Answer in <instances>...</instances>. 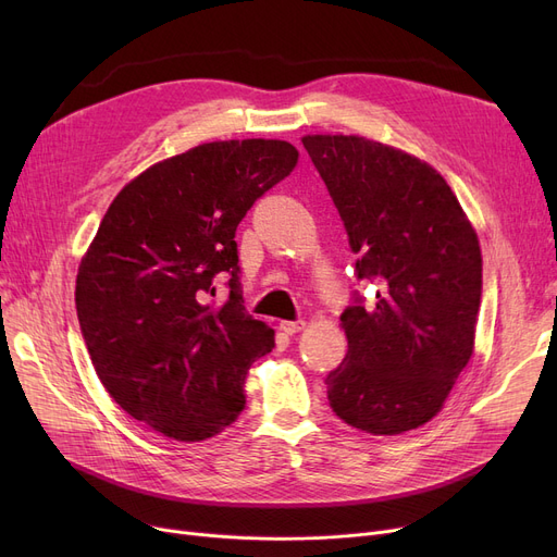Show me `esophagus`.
<instances>
[{
    "label": "esophagus",
    "mask_w": 557,
    "mask_h": 557,
    "mask_svg": "<svg viewBox=\"0 0 557 557\" xmlns=\"http://www.w3.org/2000/svg\"><path fill=\"white\" fill-rule=\"evenodd\" d=\"M280 330L284 332V334H298V332H302L305 330V320H282L280 323Z\"/></svg>",
    "instance_id": "34e87169"
}]
</instances>
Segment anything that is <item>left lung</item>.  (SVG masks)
<instances>
[{
	"label": "left lung",
	"mask_w": 557,
	"mask_h": 557,
	"mask_svg": "<svg viewBox=\"0 0 557 557\" xmlns=\"http://www.w3.org/2000/svg\"><path fill=\"white\" fill-rule=\"evenodd\" d=\"M318 173L379 284L372 309L347 307L343 363L327 374L332 411L372 435L418 429L474 355L483 259L476 230L429 162L359 135H305Z\"/></svg>",
	"instance_id": "1"
}]
</instances>
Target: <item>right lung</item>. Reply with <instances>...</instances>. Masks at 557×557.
I'll return each instance as SVG.
<instances>
[{"label":"right lung","mask_w":557,"mask_h":557,"mask_svg":"<svg viewBox=\"0 0 557 557\" xmlns=\"http://www.w3.org/2000/svg\"><path fill=\"white\" fill-rule=\"evenodd\" d=\"M284 139H225L156 162L110 202L76 275V313L97 376L124 411L200 443L246 406L250 366L275 332L246 313L234 232L298 164ZM231 275L216 306L213 277Z\"/></svg>","instance_id":"obj_1"}]
</instances>
